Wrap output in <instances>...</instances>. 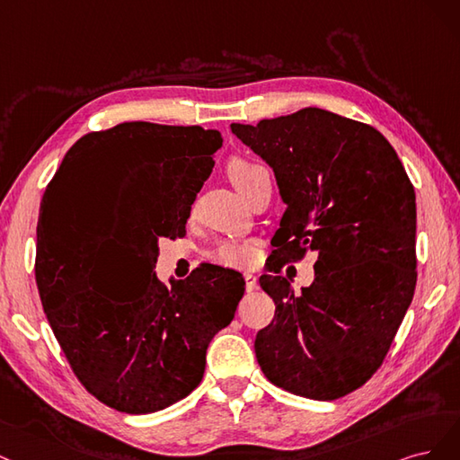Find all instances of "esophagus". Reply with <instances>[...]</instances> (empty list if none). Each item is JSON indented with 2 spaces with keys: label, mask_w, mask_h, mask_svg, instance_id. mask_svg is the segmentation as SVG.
Wrapping results in <instances>:
<instances>
[{
  "label": "esophagus",
  "mask_w": 460,
  "mask_h": 460,
  "mask_svg": "<svg viewBox=\"0 0 460 460\" xmlns=\"http://www.w3.org/2000/svg\"><path fill=\"white\" fill-rule=\"evenodd\" d=\"M244 283H246V290L250 292V290H254V288H256V285H258V279H256V275L246 273V275H244Z\"/></svg>",
  "instance_id": "34e87169"
}]
</instances>
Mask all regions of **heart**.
Instances as JSON below:
<instances>
[{
    "instance_id": "obj_1",
    "label": "heart",
    "mask_w": 460,
    "mask_h": 460,
    "mask_svg": "<svg viewBox=\"0 0 460 460\" xmlns=\"http://www.w3.org/2000/svg\"><path fill=\"white\" fill-rule=\"evenodd\" d=\"M260 168L261 166L256 164V162L234 158L231 160L227 172L233 185L241 192L244 185L250 181V177L254 175ZM210 258L221 265H226V268H246V265L254 260V248L243 241H233V239L221 241L212 248Z\"/></svg>"
}]
</instances>
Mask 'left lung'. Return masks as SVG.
<instances>
[{
	"instance_id": "8db88e82",
	"label": "left lung",
	"mask_w": 460,
	"mask_h": 460,
	"mask_svg": "<svg viewBox=\"0 0 460 460\" xmlns=\"http://www.w3.org/2000/svg\"><path fill=\"white\" fill-rule=\"evenodd\" d=\"M236 137L273 168L287 210L270 271L315 252V280L261 275L275 317L256 336L275 386L317 402L361 388L384 363L417 285V202L394 146L373 126L302 109Z\"/></svg>"
}]
</instances>
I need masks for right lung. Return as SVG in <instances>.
I'll return each mask as SVG.
<instances>
[{
	"label": "right lung",
	"instance_id": "right-lung-1",
	"mask_svg": "<svg viewBox=\"0 0 460 460\" xmlns=\"http://www.w3.org/2000/svg\"><path fill=\"white\" fill-rule=\"evenodd\" d=\"M221 143L200 126L124 122L74 143L48 185L40 300L72 373L120 412L162 411L195 390L244 294L241 273L214 263L172 288L153 271L158 241L185 234Z\"/></svg>",
	"mask_w": 460,
	"mask_h": 460
}]
</instances>
